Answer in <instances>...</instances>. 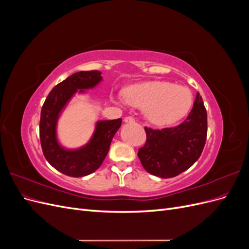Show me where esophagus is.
<instances>
[{
    "label": "esophagus",
    "instance_id": "esophagus-1",
    "mask_svg": "<svg viewBox=\"0 0 249 249\" xmlns=\"http://www.w3.org/2000/svg\"><path fill=\"white\" fill-rule=\"evenodd\" d=\"M124 123H127V124H131V123H134V122H135V119H134V117H132V116H125V117L124 118Z\"/></svg>",
    "mask_w": 249,
    "mask_h": 249
}]
</instances>
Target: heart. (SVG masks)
<instances>
[{"label":"heart","mask_w":249,"mask_h":249,"mask_svg":"<svg viewBox=\"0 0 249 249\" xmlns=\"http://www.w3.org/2000/svg\"><path fill=\"white\" fill-rule=\"evenodd\" d=\"M124 99L131 106L146 110L148 120L157 125L175 124L187 114L192 103L189 89L164 81L143 82L127 87Z\"/></svg>","instance_id":"heart-1"}]
</instances>
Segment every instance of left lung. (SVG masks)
Returning a JSON list of instances; mask_svg holds the SVG:
<instances>
[{"label": "left lung", "mask_w": 249, "mask_h": 249, "mask_svg": "<svg viewBox=\"0 0 249 249\" xmlns=\"http://www.w3.org/2000/svg\"><path fill=\"white\" fill-rule=\"evenodd\" d=\"M145 144L138 150L144 169L162 178L178 176L198 160L208 132L207 110L197 92L189 115L182 124L154 130L144 127Z\"/></svg>", "instance_id": "1"}]
</instances>
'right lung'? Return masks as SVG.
Instances as JSON below:
<instances>
[{
	"label": "right lung",
	"mask_w": 249,
	"mask_h": 249,
	"mask_svg": "<svg viewBox=\"0 0 249 249\" xmlns=\"http://www.w3.org/2000/svg\"><path fill=\"white\" fill-rule=\"evenodd\" d=\"M99 71H79L66 78L51 90L41 108L39 136L44 158L63 175L80 178L99 168L106 158L111 141L122 125V118L101 120L95 125L92 138L85 146L65 149L57 140L56 127L60 112L78 90L95 87L103 80Z\"/></svg>",
	"instance_id": "1"
}]
</instances>
